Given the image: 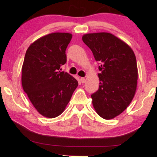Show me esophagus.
Wrapping results in <instances>:
<instances>
[{"label": "esophagus", "mask_w": 157, "mask_h": 157, "mask_svg": "<svg viewBox=\"0 0 157 157\" xmlns=\"http://www.w3.org/2000/svg\"><path fill=\"white\" fill-rule=\"evenodd\" d=\"M80 82H81L82 83H84L85 82H86V79H85V78H84V77H81L80 78Z\"/></svg>", "instance_id": "esophagus-1"}]
</instances>
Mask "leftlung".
<instances>
[{
  "mask_svg": "<svg viewBox=\"0 0 157 157\" xmlns=\"http://www.w3.org/2000/svg\"><path fill=\"white\" fill-rule=\"evenodd\" d=\"M82 39L101 64L99 89L91 95L93 106L104 119H112L124 111L134 97L137 80L134 52L109 33H88Z\"/></svg>",
  "mask_w": 157,
  "mask_h": 157,
  "instance_id": "left-lung-1",
  "label": "left lung"
}]
</instances>
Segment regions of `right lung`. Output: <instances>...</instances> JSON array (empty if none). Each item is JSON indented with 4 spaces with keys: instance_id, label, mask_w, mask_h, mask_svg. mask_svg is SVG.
Masks as SVG:
<instances>
[{
    "instance_id": "add662e5",
    "label": "right lung",
    "mask_w": 157,
    "mask_h": 157,
    "mask_svg": "<svg viewBox=\"0 0 157 157\" xmlns=\"http://www.w3.org/2000/svg\"><path fill=\"white\" fill-rule=\"evenodd\" d=\"M72 36L51 33L35 40L26 51L22 87L36 111L47 118L57 117L64 111L78 85L71 75L59 71L67 61L65 50Z\"/></svg>"
}]
</instances>
